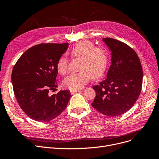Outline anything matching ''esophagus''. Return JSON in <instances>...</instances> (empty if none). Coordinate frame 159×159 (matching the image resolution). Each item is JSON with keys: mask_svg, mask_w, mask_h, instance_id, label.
I'll list each match as a JSON object with an SVG mask.
<instances>
[{"mask_svg": "<svg viewBox=\"0 0 159 159\" xmlns=\"http://www.w3.org/2000/svg\"><path fill=\"white\" fill-rule=\"evenodd\" d=\"M80 91V89H73V90H70V92L71 94H73V93H75L76 92H78V91Z\"/></svg>", "mask_w": 159, "mask_h": 159, "instance_id": "34e87169", "label": "esophagus"}]
</instances>
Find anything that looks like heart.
Returning a JSON list of instances; mask_svg holds the SVG:
<instances>
[{
	"label": "heart",
	"mask_w": 159,
	"mask_h": 159,
	"mask_svg": "<svg viewBox=\"0 0 159 159\" xmlns=\"http://www.w3.org/2000/svg\"><path fill=\"white\" fill-rule=\"evenodd\" d=\"M73 57L82 58L80 70L78 73H72L66 77L64 81V87L73 89H80L91 79L101 77L104 73L107 64V56L105 50L100 47H95L92 42L82 40L70 50ZM68 61L61 57L57 64V68L60 73L64 75L68 70Z\"/></svg>",
	"instance_id": "obj_1"
}]
</instances>
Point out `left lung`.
<instances>
[{"mask_svg":"<svg viewBox=\"0 0 159 159\" xmlns=\"http://www.w3.org/2000/svg\"><path fill=\"white\" fill-rule=\"evenodd\" d=\"M111 52V64L105 80L94 86L96 97L91 103L105 115L119 116L134 105L141 92L143 73L136 52L121 41L102 39Z\"/></svg>","mask_w":159,"mask_h":159,"instance_id":"1","label":"left lung"}]
</instances>
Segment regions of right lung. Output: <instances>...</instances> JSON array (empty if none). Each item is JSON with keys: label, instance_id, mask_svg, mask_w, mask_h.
<instances>
[{"label": "right lung", "instance_id": "right-lung-1", "mask_svg": "<svg viewBox=\"0 0 159 159\" xmlns=\"http://www.w3.org/2000/svg\"><path fill=\"white\" fill-rule=\"evenodd\" d=\"M69 43L40 44L26 50L14 66L11 82L15 96L23 111L31 119L48 122L66 107L71 95L61 90L49 95L57 87V64Z\"/></svg>", "mask_w": 159, "mask_h": 159}]
</instances>
